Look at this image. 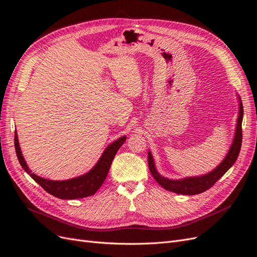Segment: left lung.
<instances>
[{
    "label": "left lung",
    "mask_w": 257,
    "mask_h": 257,
    "mask_svg": "<svg viewBox=\"0 0 257 257\" xmlns=\"http://www.w3.org/2000/svg\"><path fill=\"white\" fill-rule=\"evenodd\" d=\"M238 96L239 102V112H238V119L235 128V135L232 143L230 145L229 150L227 154L225 155L223 161L217 165L211 172L208 174L201 175V176H194V177H185L182 179H168L164 176L159 174L157 167H155L154 159L152 157V153L149 150L148 152V164H149V169L155 179L161 186H163L165 190L174 192L177 194H182V195H196V194L203 193L219 180V179L227 172V170L235 164L237 158L239 155L241 149V142H242V131H241V124H242L243 119V107L241 98Z\"/></svg>",
    "instance_id": "left-lung-1"
}]
</instances>
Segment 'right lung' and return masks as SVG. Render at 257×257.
Returning a JSON list of instances; mask_svg holds the SVG:
<instances>
[{
  "label": "right lung",
  "instance_id": "add662e5",
  "mask_svg": "<svg viewBox=\"0 0 257 257\" xmlns=\"http://www.w3.org/2000/svg\"><path fill=\"white\" fill-rule=\"evenodd\" d=\"M125 139L126 136L124 135L119 139H116V141L112 142L110 145H108L103 154L100 155L96 164L87 174L72 179H67V180L59 181L49 180V179L42 178L32 173V170L28 167L27 162L22 155L17 131L15 132V149H16L17 158L22 168L46 192H48L51 195L61 199H77L88 197L96 193V191L100 188V185L105 181L116 151L120 149V147L125 142Z\"/></svg>",
  "mask_w": 257,
  "mask_h": 257
}]
</instances>
